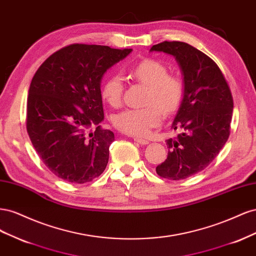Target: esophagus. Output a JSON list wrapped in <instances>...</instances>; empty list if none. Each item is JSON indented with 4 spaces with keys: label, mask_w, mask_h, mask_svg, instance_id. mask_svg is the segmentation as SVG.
Returning <instances> with one entry per match:
<instances>
[{
    "label": "esophagus",
    "mask_w": 256,
    "mask_h": 256,
    "mask_svg": "<svg viewBox=\"0 0 256 256\" xmlns=\"http://www.w3.org/2000/svg\"><path fill=\"white\" fill-rule=\"evenodd\" d=\"M134 140L136 143L141 144V145H146V144H148V141L145 140V138H138V136H134Z\"/></svg>",
    "instance_id": "obj_1"
}]
</instances>
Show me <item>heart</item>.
Listing matches in <instances>:
<instances>
[{
    "instance_id": "heart-1",
    "label": "heart",
    "mask_w": 256,
    "mask_h": 256,
    "mask_svg": "<svg viewBox=\"0 0 256 256\" xmlns=\"http://www.w3.org/2000/svg\"><path fill=\"white\" fill-rule=\"evenodd\" d=\"M130 76L147 86L144 108H130L116 113L112 118L113 126L130 136H144L158 126L162 112L172 114L182 104L184 83L180 76L168 74L161 62L145 58L138 62L129 72ZM102 98L111 106H118L122 102L124 84L118 74H111L104 81L100 90Z\"/></svg>"
}]
</instances>
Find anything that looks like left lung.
<instances>
[{
  "label": "left lung",
  "instance_id": "1",
  "mask_svg": "<svg viewBox=\"0 0 256 256\" xmlns=\"http://www.w3.org/2000/svg\"><path fill=\"white\" fill-rule=\"evenodd\" d=\"M150 51L175 56L184 74V96L172 122L180 134L166 141L168 157L156 168L160 177L180 180L203 171L226 143L233 96L219 66L192 46L164 42Z\"/></svg>",
  "mask_w": 256,
  "mask_h": 256
}]
</instances>
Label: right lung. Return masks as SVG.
<instances>
[{
	"label": "right lung",
	"instance_id": "right-lung-1",
	"mask_svg": "<svg viewBox=\"0 0 256 256\" xmlns=\"http://www.w3.org/2000/svg\"><path fill=\"white\" fill-rule=\"evenodd\" d=\"M130 52L74 44L51 54L35 72L26 130L38 156L60 180L85 184L104 171L114 134L99 125L104 118L100 80Z\"/></svg>",
	"mask_w": 256,
	"mask_h": 256
}]
</instances>
